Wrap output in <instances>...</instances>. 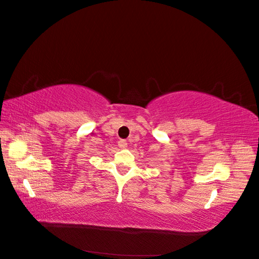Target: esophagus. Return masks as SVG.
Masks as SVG:
<instances>
[{
	"instance_id": "esophagus-1",
	"label": "esophagus",
	"mask_w": 259,
	"mask_h": 259,
	"mask_svg": "<svg viewBox=\"0 0 259 259\" xmlns=\"http://www.w3.org/2000/svg\"><path fill=\"white\" fill-rule=\"evenodd\" d=\"M119 147L120 148H126V145H128V142H126V140H124V139H121V140H119Z\"/></svg>"
}]
</instances>
